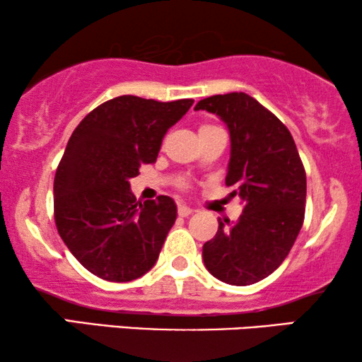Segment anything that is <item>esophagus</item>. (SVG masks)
Returning a JSON list of instances; mask_svg holds the SVG:
<instances>
[{
    "label": "esophagus",
    "mask_w": 362,
    "mask_h": 362,
    "mask_svg": "<svg viewBox=\"0 0 362 362\" xmlns=\"http://www.w3.org/2000/svg\"><path fill=\"white\" fill-rule=\"evenodd\" d=\"M192 212H194V211H192L191 207L185 206V204H180V206H177V214H180L181 217H187V216H191Z\"/></svg>",
    "instance_id": "34e87169"
}]
</instances>
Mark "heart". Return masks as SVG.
Returning <instances> with one entry per match:
<instances>
[{
	"mask_svg": "<svg viewBox=\"0 0 362 362\" xmlns=\"http://www.w3.org/2000/svg\"><path fill=\"white\" fill-rule=\"evenodd\" d=\"M207 127H214V125H202V127L199 128V130H202V128H207ZM180 186H181V189H186V187H187V186H189V185H187V182H186V181H182Z\"/></svg>",
	"mask_w": 362,
	"mask_h": 362,
	"instance_id": "b5f03b06",
	"label": "heart"
}]
</instances>
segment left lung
I'll return each instance as SVG.
<instances>
[{
    "mask_svg": "<svg viewBox=\"0 0 362 362\" xmlns=\"http://www.w3.org/2000/svg\"><path fill=\"white\" fill-rule=\"evenodd\" d=\"M194 110L216 113L229 128L226 185L244 204L235 222L219 219L216 235L202 247L204 265L224 284H257L279 269L303 226V163L288 128L244 92L207 97Z\"/></svg>",
    "mask_w": 362,
    "mask_h": 362,
    "instance_id": "8db88e82",
    "label": "left lung"
}]
</instances>
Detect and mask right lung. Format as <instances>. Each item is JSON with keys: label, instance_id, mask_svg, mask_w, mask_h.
<instances>
[{"label": "right lung", "instance_id": "1", "mask_svg": "<svg viewBox=\"0 0 362 362\" xmlns=\"http://www.w3.org/2000/svg\"><path fill=\"white\" fill-rule=\"evenodd\" d=\"M192 98L122 95L78 123L54 177V221L72 255L108 281H132L156 264L176 221L171 197L138 202L130 180L155 163L161 141Z\"/></svg>", "mask_w": 362, "mask_h": 362}]
</instances>
